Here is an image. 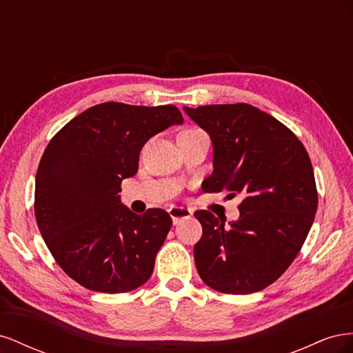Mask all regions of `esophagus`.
Segmentation results:
<instances>
[{"label":"esophagus","mask_w":353,"mask_h":353,"mask_svg":"<svg viewBox=\"0 0 353 353\" xmlns=\"http://www.w3.org/2000/svg\"><path fill=\"white\" fill-rule=\"evenodd\" d=\"M168 212H169L170 218H172L174 225H176V223H179L183 219H188L191 215H193V212H191L190 209H187V208H179V206L169 208Z\"/></svg>","instance_id":"esophagus-1"}]
</instances>
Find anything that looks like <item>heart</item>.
<instances>
[{"mask_svg":"<svg viewBox=\"0 0 353 353\" xmlns=\"http://www.w3.org/2000/svg\"><path fill=\"white\" fill-rule=\"evenodd\" d=\"M194 131H199V130H187V131H184V132H194Z\"/></svg>","mask_w":353,"mask_h":353,"instance_id":"b5f03b06","label":"heart"}]
</instances>
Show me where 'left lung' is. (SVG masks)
Masks as SVG:
<instances>
[{"mask_svg": "<svg viewBox=\"0 0 353 353\" xmlns=\"http://www.w3.org/2000/svg\"><path fill=\"white\" fill-rule=\"evenodd\" d=\"M184 112L213 145L203 191L243 197L239 219L228 225L208 210L194 213L203 227L194 245L200 279L221 293L263 290L290 266L312 227L318 194L311 159L285 125L250 104Z\"/></svg>", "mask_w": 353, "mask_h": 353, "instance_id": "8db88e82", "label": "left lung"}]
</instances>
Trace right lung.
Instances as JSON below:
<instances>
[{"label": "right lung", "instance_id": "1", "mask_svg": "<svg viewBox=\"0 0 353 353\" xmlns=\"http://www.w3.org/2000/svg\"><path fill=\"white\" fill-rule=\"evenodd\" d=\"M184 122L175 105L101 103L52 137L37 170L35 218L52 258L92 292L126 293L152 276L172 225L163 209L137 215L121 183L138 170L143 145Z\"/></svg>", "mask_w": 353, "mask_h": 353}]
</instances>
